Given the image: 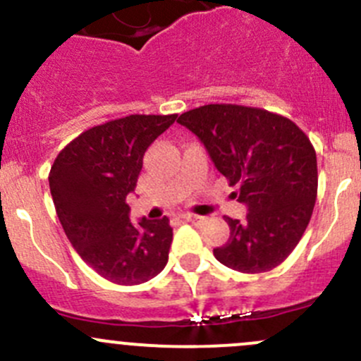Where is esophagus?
<instances>
[{"instance_id":"34e87169","label":"esophagus","mask_w":361,"mask_h":361,"mask_svg":"<svg viewBox=\"0 0 361 361\" xmlns=\"http://www.w3.org/2000/svg\"><path fill=\"white\" fill-rule=\"evenodd\" d=\"M181 218L187 221H192V224H197V221H201V216H199V214H192V213L181 214Z\"/></svg>"}]
</instances>
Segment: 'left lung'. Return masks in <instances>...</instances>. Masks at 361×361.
I'll return each mask as SVG.
<instances>
[{"mask_svg":"<svg viewBox=\"0 0 361 361\" xmlns=\"http://www.w3.org/2000/svg\"><path fill=\"white\" fill-rule=\"evenodd\" d=\"M214 167L238 185L245 220L225 216L231 238L213 253L228 269L258 274L288 258L307 228L318 194V164L309 137L290 118L241 104H206L180 115Z\"/></svg>","mask_w":361,"mask_h":361,"instance_id":"8db88e82","label":"left lung"}]
</instances>
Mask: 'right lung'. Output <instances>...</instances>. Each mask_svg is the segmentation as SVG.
I'll return each instance as SVG.
<instances>
[{"instance_id": "1", "label": "right lung", "mask_w": 361, "mask_h": 361, "mask_svg": "<svg viewBox=\"0 0 361 361\" xmlns=\"http://www.w3.org/2000/svg\"><path fill=\"white\" fill-rule=\"evenodd\" d=\"M178 115H129L90 127L66 145L49 183L61 225L76 253L116 285L155 278L169 258V218L129 220L143 155Z\"/></svg>"}]
</instances>
